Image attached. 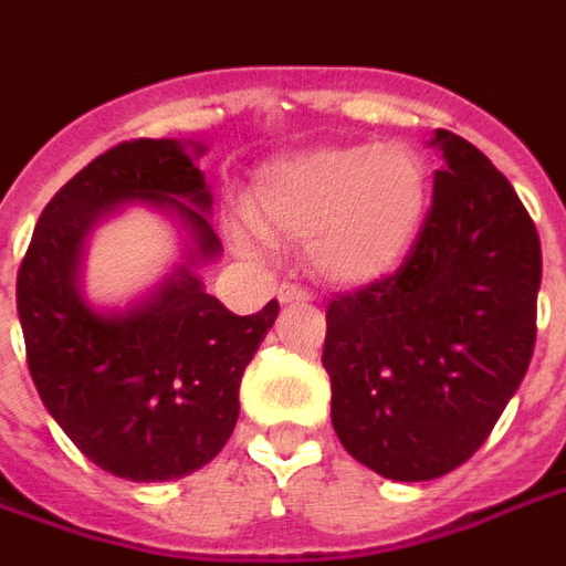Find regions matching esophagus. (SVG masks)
I'll use <instances>...</instances> for the list:
<instances>
[{
    "mask_svg": "<svg viewBox=\"0 0 566 566\" xmlns=\"http://www.w3.org/2000/svg\"><path fill=\"white\" fill-rule=\"evenodd\" d=\"M312 294H308L306 287H300V284H282L279 287V303L282 306H291V303H308Z\"/></svg>",
    "mask_w": 566,
    "mask_h": 566,
    "instance_id": "1",
    "label": "esophagus"
}]
</instances>
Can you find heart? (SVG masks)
I'll use <instances>...</instances> for the list:
<instances>
[{
    "mask_svg": "<svg viewBox=\"0 0 566 566\" xmlns=\"http://www.w3.org/2000/svg\"><path fill=\"white\" fill-rule=\"evenodd\" d=\"M427 209L424 160L406 145L312 148L260 169L245 245L266 235L306 239L312 266L339 284L397 270Z\"/></svg>",
    "mask_w": 566,
    "mask_h": 566,
    "instance_id": "1",
    "label": "heart"
}]
</instances>
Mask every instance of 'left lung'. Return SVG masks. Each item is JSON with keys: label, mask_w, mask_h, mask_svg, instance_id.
I'll use <instances>...</instances> for the list:
<instances>
[{"label": "left lung", "mask_w": 566, "mask_h": 566, "mask_svg": "<svg viewBox=\"0 0 566 566\" xmlns=\"http://www.w3.org/2000/svg\"><path fill=\"white\" fill-rule=\"evenodd\" d=\"M433 202L397 272L336 294L321 364L345 451L397 482L470 461L518 391L536 343L543 251L482 150L437 129Z\"/></svg>", "instance_id": "1"}]
</instances>
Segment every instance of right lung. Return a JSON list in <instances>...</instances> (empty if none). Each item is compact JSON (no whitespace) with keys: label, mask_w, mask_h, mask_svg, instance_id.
I'll return each instance as SVG.
<instances>
[{"label":"right lung","mask_w":566,"mask_h":566,"mask_svg":"<svg viewBox=\"0 0 566 566\" xmlns=\"http://www.w3.org/2000/svg\"><path fill=\"white\" fill-rule=\"evenodd\" d=\"M133 199L178 211L199 258L221 251L209 223L211 193L185 148L175 139L120 142L44 206L20 260L18 315L39 397L81 454L129 482H166L206 467L227 446L239 381L279 303L242 318L181 266L148 303L124 315L93 312L75 284L84 235Z\"/></svg>","instance_id":"obj_1"}]
</instances>
